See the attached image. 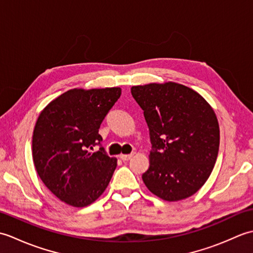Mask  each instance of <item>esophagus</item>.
<instances>
[{
  "mask_svg": "<svg viewBox=\"0 0 253 253\" xmlns=\"http://www.w3.org/2000/svg\"><path fill=\"white\" fill-rule=\"evenodd\" d=\"M132 157H133V153H130V154H121L120 155V158L123 161H128V160H130Z\"/></svg>",
  "mask_w": 253,
  "mask_h": 253,
  "instance_id": "obj_1",
  "label": "esophagus"
}]
</instances>
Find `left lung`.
Instances as JSON below:
<instances>
[{"mask_svg":"<svg viewBox=\"0 0 253 253\" xmlns=\"http://www.w3.org/2000/svg\"><path fill=\"white\" fill-rule=\"evenodd\" d=\"M143 110L152 150L144 185L166 201L186 199L211 175L219 147L215 113L195 90L176 83L133 85Z\"/></svg>","mask_w":253,"mask_h":253,"instance_id":"1","label":"left lung"}]
</instances>
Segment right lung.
Listing matches in <instances>:
<instances>
[{"label": "right lung", "instance_id": "add662e5", "mask_svg": "<svg viewBox=\"0 0 253 253\" xmlns=\"http://www.w3.org/2000/svg\"><path fill=\"white\" fill-rule=\"evenodd\" d=\"M121 88L72 89L40 113L32 136V158L41 180L61 201L76 208L106 189L117 160L102 147L99 128L120 99ZM94 145L100 149L90 151Z\"/></svg>", "mask_w": 253, "mask_h": 253}]
</instances>
